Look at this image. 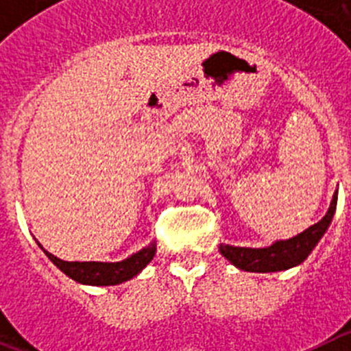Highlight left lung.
Segmentation results:
<instances>
[{"label": "left lung", "instance_id": "obj_1", "mask_svg": "<svg viewBox=\"0 0 351 351\" xmlns=\"http://www.w3.org/2000/svg\"><path fill=\"white\" fill-rule=\"evenodd\" d=\"M337 206V190L332 195L330 206L324 218L311 225L300 234L290 239L274 241L271 246L265 247H243L232 246V244H219V253L225 256L232 265L246 272H281L291 267H297L304 260L311 255L315 246L320 243V239L327 232L328 225L332 221Z\"/></svg>", "mask_w": 351, "mask_h": 351}]
</instances>
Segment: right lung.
I'll list each match as a JSON object with an SVG mask.
<instances>
[{"mask_svg": "<svg viewBox=\"0 0 351 351\" xmlns=\"http://www.w3.org/2000/svg\"><path fill=\"white\" fill-rule=\"evenodd\" d=\"M38 246L43 250L40 243ZM43 253L49 256L56 267L77 283L89 285V287H116V285L133 280L147 267V263L156 255V243H149L141 251L119 262H66L49 253L47 250H43Z\"/></svg>", "mask_w": 351, "mask_h": 351, "instance_id": "right-lung-1", "label": "right lung"}]
</instances>
